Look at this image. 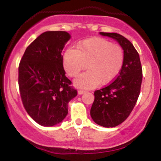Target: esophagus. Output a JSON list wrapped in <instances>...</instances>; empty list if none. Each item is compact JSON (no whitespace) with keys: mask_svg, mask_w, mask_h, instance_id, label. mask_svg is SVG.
<instances>
[{"mask_svg":"<svg viewBox=\"0 0 161 161\" xmlns=\"http://www.w3.org/2000/svg\"><path fill=\"white\" fill-rule=\"evenodd\" d=\"M85 92H86V91H85V90H83V89H79V91H78V94H79V95H82V94L85 93Z\"/></svg>","mask_w":161,"mask_h":161,"instance_id":"esophagus-1","label":"esophagus"}]
</instances>
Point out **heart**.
<instances>
[{
	"label": "heart",
	"mask_w": 161,
	"mask_h": 161,
	"mask_svg": "<svg viewBox=\"0 0 161 161\" xmlns=\"http://www.w3.org/2000/svg\"><path fill=\"white\" fill-rule=\"evenodd\" d=\"M63 64L70 77H76L88 66L89 70L75 79V84L92 88L100 82L108 85L115 80L124 64V52L120 46L105 38H91L79 42L77 49L66 50Z\"/></svg>",
	"instance_id": "heart-1"
}]
</instances>
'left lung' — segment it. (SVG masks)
<instances>
[{
    "instance_id": "1",
    "label": "left lung",
    "mask_w": 161,
    "mask_h": 161,
    "mask_svg": "<svg viewBox=\"0 0 161 161\" xmlns=\"http://www.w3.org/2000/svg\"><path fill=\"white\" fill-rule=\"evenodd\" d=\"M117 41L124 51V64L119 75L108 86L95 91L92 118L101 126L115 127L133 110L141 91L142 67L138 51L129 41L117 33L100 32Z\"/></svg>"
}]
</instances>
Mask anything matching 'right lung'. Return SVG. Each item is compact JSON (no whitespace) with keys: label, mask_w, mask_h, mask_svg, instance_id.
<instances>
[{"label":"right lung","mask_w":161,"mask_h":161,"mask_svg":"<svg viewBox=\"0 0 161 161\" xmlns=\"http://www.w3.org/2000/svg\"><path fill=\"white\" fill-rule=\"evenodd\" d=\"M69 38L64 31L42 33L28 46L19 64L22 102L41 125L62 122L68 114V103L77 95L63 65L61 53Z\"/></svg>","instance_id":"1"}]
</instances>
